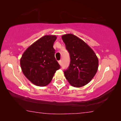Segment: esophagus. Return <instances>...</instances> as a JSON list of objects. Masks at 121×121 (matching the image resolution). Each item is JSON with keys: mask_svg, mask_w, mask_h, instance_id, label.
I'll list each match as a JSON object with an SVG mask.
<instances>
[{"mask_svg": "<svg viewBox=\"0 0 121 121\" xmlns=\"http://www.w3.org/2000/svg\"><path fill=\"white\" fill-rule=\"evenodd\" d=\"M58 63L59 64V65H62V60H59L58 61Z\"/></svg>", "mask_w": 121, "mask_h": 121, "instance_id": "obj_1", "label": "esophagus"}]
</instances>
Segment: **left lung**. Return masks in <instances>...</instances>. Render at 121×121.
<instances>
[{
  "mask_svg": "<svg viewBox=\"0 0 121 121\" xmlns=\"http://www.w3.org/2000/svg\"><path fill=\"white\" fill-rule=\"evenodd\" d=\"M70 54V63L64 71L68 82L74 87L86 85L96 73L99 60L94 51L83 40L69 34L62 36Z\"/></svg>",
  "mask_w": 121,
  "mask_h": 121,
  "instance_id": "8db88e82",
  "label": "left lung"
}]
</instances>
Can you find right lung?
<instances>
[{
    "label": "right lung",
    "instance_id": "right-lung-1",
    "mask_svg": "<svg viewBox=\"0 0 121 121\" xmlns=\"http://www.w3.org/2000/svg\"><path fill=\"white\" fill-rule=\"evenodd\" d=\"M55 35H45L27 48L20 59L24 75L34 85L44 86L52 80L60 65L56 60L53 48Z\"/></svg>",
    "mask_w": 121,
    "mask_h": 121
}]
</instances>
